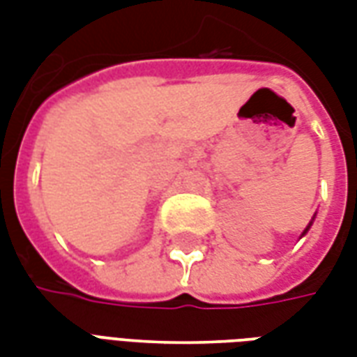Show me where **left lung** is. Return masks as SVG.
<instances>
[{
    "instance_id": "left-lung-1",
    "label": "left lung",
    "mask_w": 357,
    "mask_h": 357,
    "mask_svg": "<svg viewBox=\"0 0 357 357\" xmlns=\"http://www.w3.org/2000/svg\"><path fill=\"white\" fill-rule=\"evenodd\" d=\"M306 231H307V229H306Z\"/></svg>"
}]
</instances>
